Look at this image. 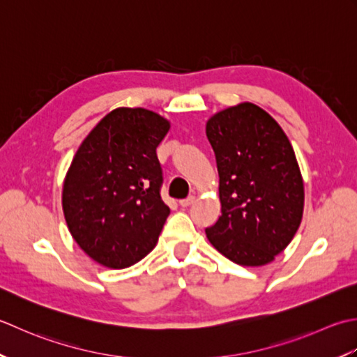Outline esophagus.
Returning a JSON list of instances; mask_svg holds the SVG:
<instances>
[{"label": "esophagus", "instance_id": "obj_1", "mask_svg": "<svg viewBox=\"0 0 357 357\" xmlns=\"http://www.w3.org/2000/svg\"><path fill=\"white\" fill-rule=\"evenodd\" d=\"M195 202V195H189L188 199H183V200H180L178 203H180V206L181 208H188L189 205H192V203Z\"/></svg>", "mask_w": 357, "mask_h": 357}]
</instances>
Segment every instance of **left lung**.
<instances>
[{"instance_id":"1","label":"left lung","mask_w":357,"mask_h":357,"mask_svg":"<svg viewBox=\"0 0 357 357\" xmlns=\"http://www.w3.org/2000/svg\"><path fill=\"white\" fill-rule=\"evenodd\" d=\"M219 171L222 215L206 237L242 266L270 264L303 215V178L287 134L270 114L240 103L206 121Z\"/></svg>"}]
</instances>
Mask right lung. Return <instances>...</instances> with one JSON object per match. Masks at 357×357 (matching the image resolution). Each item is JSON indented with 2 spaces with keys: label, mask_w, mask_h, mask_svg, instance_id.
<instances>
[{
  "label": "right lung",
  "mask_w": 357,
  "mask_h": 357,
  "mask_svg": "<svg viewBox=\"0 0 357 357\" xmlns=\"http://www.w3.org/2000/svg\"><path fill=\"white\" fill-rule=\"evenodd\" d=\"M169 120L144 107H117L79 144L63 183L72 237L97 264L123 270L154 250L169 215L160 197L157 146Z\"/></svg>",
  "instance_id": "right-lung-1"
}]
</instances>
